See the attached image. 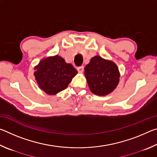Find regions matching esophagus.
Listing matches in <instances>:
<instances>
[{
	"label": "esophagus",
	"mask_w": 157,
	"mask_h": 157,
	"mask_svg": "<svg viewBox=\"0 0 157 157\" xmlns=\"http://www.w3.org/2000/svg\"><path fill=\"white\" fill-rule=\"evenodd\" d=\"M84 67L83 66H79V67L78 68V71L79 73H82L84 71Z\"/></svg>",
	"instance_id": "1"
}]
</instances>
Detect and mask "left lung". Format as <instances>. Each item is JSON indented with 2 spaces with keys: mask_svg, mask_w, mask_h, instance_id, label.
Listing matches in <instances>:
<instances>
[{
  "mask_svg": "<svg viewBox=\"0 0 157 157\" xmlns=\"http://www.w3.org/2000/svg\"><path fill=\"white\" fill-rule=\"evenodd\" d=\"M84 70L89 89L95 95L110 94L118 84L120 74L117 66L100 56L93 57Z\"/></svg>",
  "mask_w": 157,
  "mask_h": 157,
  "instance_id": "obj_1",
  "label": "left lung"
}]
</instances>
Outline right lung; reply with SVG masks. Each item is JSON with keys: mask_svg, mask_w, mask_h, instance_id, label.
<instances>
[{"mask_svg": "<svg viewBox=\"0 0 157 157\" xmlns=\"http://www.w3.org/2000/svg\"><path fill=\"white\" fill-rule=\"evenodd\" d=\"M34 75L39 88L48 95L65 89L78 71L59 55L42 59L36 66Z\"/></svg>", "mask_w": 157, "mask_h": 157, "instance_id": "add662e5", "label": "right lung"}]
</instances>
